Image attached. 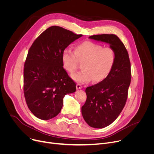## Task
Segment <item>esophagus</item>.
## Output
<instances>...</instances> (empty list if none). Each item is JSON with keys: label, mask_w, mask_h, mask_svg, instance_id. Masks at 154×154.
Wrapping results in <instances>:
<instances>
[{"label": "esophagus", "mask_w": 154, "mask_h": 154, "mask_svg": "<svg viewBox=\"0 0 154 154\" xmlns=\"http://www.w3.org/2000/svg\"><path fill=\"white\" fill-rule=\"evenodd\" d=\"M82 88V85H81V84H77L76 85V88H77V90H78V89H81Z\"/></svg>", "instance_id": "esophagus-1"}]
</instances>
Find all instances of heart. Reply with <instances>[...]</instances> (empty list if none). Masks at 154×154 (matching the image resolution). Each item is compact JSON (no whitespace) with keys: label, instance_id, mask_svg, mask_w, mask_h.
I'll list each match as a JSON object with an SVG mask.
<instances>
[{"label":"heart","instance_id":"1","mask_svg":"<svg viewBox=\"0 0 154 154\" xmlns=\"http://www.w3.org/2000/svg\"><path fill=\"white\" fill-rule=\"evenodd\" d=\"M116 60L115 51L112 48L103 47L91 41H85L75 46L74 52L66 48L62 54L64 69L70 74L77 69L79 63H82V70L72 75L74 81L85 84L100 82L106 79L114 66Z\"/></svg>","mask_w":154,"mask_h":154}]
</instances>
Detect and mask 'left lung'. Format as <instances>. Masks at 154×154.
I'll return each mask as SVG.
<instances>
[{"label":"left lung","mask_w":154,"mask_h":154,"mask_svg":"<svg viewBox=\"0 0 154 154\" xmlns=\"http://www.w3.org/2000/svg\"><path fill=\"white\" fill-rule=\"evenodd\" d=\"M88 38L109 44L116 55L114 66L109 76L86 88L87 100L82 107L87 124L102 128L114 122L125 106L131 80V62L125 45L117 35L100 34Z\"/></svg>","instance_id":"8db88e82"}]
</instances>
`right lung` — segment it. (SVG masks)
Returning a JSON list of instances; mask_svg holds the SVG:
<instances>
[{
  "mask_svg": "<svg viewBox=\"0 0 154 154\" xmlns=\"http://www.w3.org/2000/svg\"><path fill=\"white\" fill-rule=\"evenodd\" d=\"M82 36L52 26L29 48L23 69V93L29 109L36 117L44 120L55 117L62 109L64 96L75 92V82L63 68L62 54Z\"/></svg>",
  "mask_w": 154,
  "mask_h": 154,
  "instance_id": "right-lung-1",
  "label": "right lung"
}]
</instances>
